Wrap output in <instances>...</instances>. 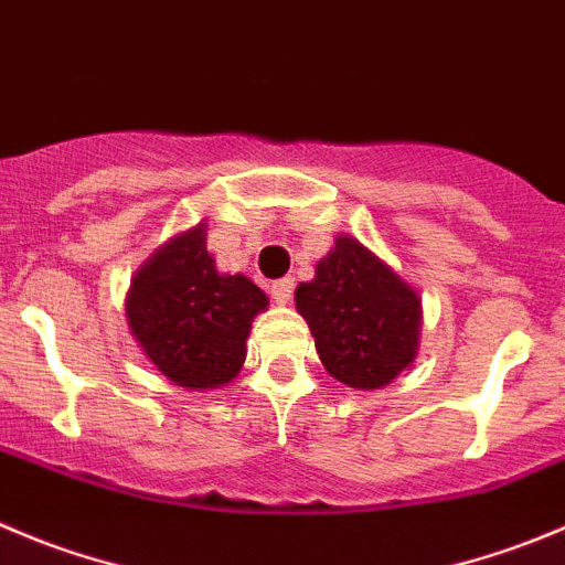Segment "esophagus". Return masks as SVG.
Segmentation results:
<instances>
[{"label": "esophagus", "mask_w": 565, "mask_h": 565, "mask_svg": "<svg viewBox=\"0 0 565 565\" xmlns=\"http://www.w3.org/2000/svg\"><path fill=\"white\" fill-rule=\"evenodd\" d=\"M291 297H294V279L291 277H286V279H277V282H274L271 286V299L277 305H288L291 302Z\"/></svg>", "instance_id": "esophagus-1"}]
</instances>
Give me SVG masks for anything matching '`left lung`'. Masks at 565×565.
<instances>
[{
    "label": "left lung",
    "instance_id": "obj_1",
    "mask_svg": "<svg viewBox=\"0 0 565 565\" xmlns=\"http://www.w3.org/2000/svg\"><path fill=\"white\" fill-rule=\"evenodd\" d=\"M297 313L308 321L321 366L347 388L377 391L413 366L422 335V297L354 235H335L299 282Z\"/></svg>",
    "mask_w": 565,
    "mask_h": 565
}]
</instances>
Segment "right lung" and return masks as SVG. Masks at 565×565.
Masks as SVG:
<instances>
[{"label":"right lung","mask_w":565,"mask_h":565,"mask_svg":"<svg viewBox=\"0 0 565 565\" xmlns=\"http://www.w3.org/2000/svg\"><path fill=\"white\" fill-rule=\"evenodd\" d=\"M266 308L268 297L246 274L218 271L205 222L158 246L125 299L130 335L185 391H213L238 377L252 321Z\"/></svg>","instance_id":"add662e5"}]
</instances>
